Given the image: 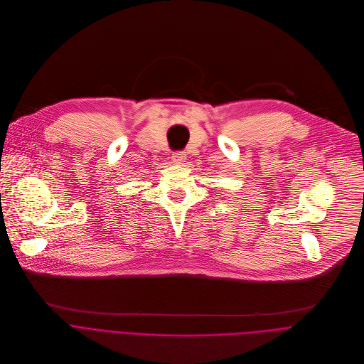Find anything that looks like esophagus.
<instances>
[{
	"label": "esophagus",
	"mask_w": 364,
	"mask_h": 364,
	"mask_svg": "<svg viewBox=\"0 0 364 364\" xmlns=\"http://www.w3.org/2000/svg\"><path fill=\"white\" fill-rule=\"evenodd\" d=\"M185 161H186V154H185V152H175V154L172 155V162L176 164V165H181V164H183Z\"/></svg>",
	"instance_id": "esophagus-1"
}]
</instances>
